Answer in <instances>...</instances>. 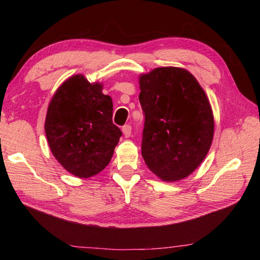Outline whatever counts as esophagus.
Here are the masks:
<instances>
[{
  "label": "esophagus",
  "instance_id": "obj_1",
  "mask_svg": "<svg viewBox=\"0 0 260 260\" xmlns=\"http://www.w3.org/2000/svg\"><path fill=\"white\" fill-rule=\"evenodd\" d=\"M122 134H124L125 138H129L132 134V127L129 125H125L122 127Z\"/></svg>",
  "mask_w": 260,
  "mask_h": 260
}]
</instances>
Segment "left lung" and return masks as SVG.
<instances>
[{
    "label": "left lung",
    "mask_w": 260,
    "mask_h": 260,
    "mask_svg": "<svg viewBox=\"0 0 260 260\" xmlns=\"http://www.w3.org/2000/svg\"><path fill=\"white\" fill-rule=\"evenodd\" d=\"M144 113L142 157L166 182L191 174L208 155L214 133L210 101L186 69L156 68L139 77Z\"/></svg>",
    "instance_id": "1"
}]
</instances>
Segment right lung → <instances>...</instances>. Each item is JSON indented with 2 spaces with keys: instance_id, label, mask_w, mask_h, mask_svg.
I'll return each instance as SVG.
<instances>
[{
  "instance_id": "1",
  "label": "right lung",
  "mask_w": 260,
  "mask_h": 260,
  "mask_svg": "<svg viewBox=\"0 0 260 260\" xmlns=\"http://www.w3.org/2000/svg\"><path fill=\"white\" fill-rule=\"evenodd\" d=\"M102 89V83H90L76 74L61 83L48 107V144L57 161L74 177L90 178L104 170L121 136L112 122V100Z\"/></svg>"
}]
</instances>
